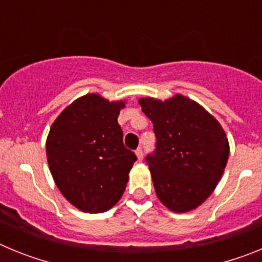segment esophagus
I'll return each mask as SVG.
<instances>
[{"mask_svg": "<svg viewBox=\"0 0 262 262\" xmlns=\"http://www.w3.org/2000/svg\"><path fill=\"white\" fill-rule=\"evenodd\" d=\"M135 154H136V157H138L139 161H142V160H143V149H142V148L139 147L138 149L135 151Z\"/></svg>", "mask_w": 262, "mask_h": 262, "instance_id": "obj_1", "label": "esophagus"}]
</instances>
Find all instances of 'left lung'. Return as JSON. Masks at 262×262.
<instances>
[{"label": "left lung", "instance_id": "1", "mask_svg": "<svg viewBox=\"0 0 262 262\" xmlns=\"http://www.w3.org/2000/svg\"><path fill=\"white\" fill-rule=\"evenodd\" d=\"M154 123L156 151L147 156L157 198L174 212L202 205L226 168L230 144L221 123L205 107L182 94L165 101L139 99Z\"/></svg>", "mask_w": 262, "mask_h": 262}]
</instances>
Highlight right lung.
<instances>
[{
    "label": "right lung",
    "instance_id": "add662e5",
    "mask_svg": "<svg viewBox=\"0 0 262 262\" xmlns=\"http://www.w3.org/2000/svg\"><path fill=\"white\" fill-rule=\"evenodd\" d=\"M124 106L126 101L85 94L51 126L46 142L51 174L66 200L81 211H107L126 189L136 156L123 145L118 124Z\"/></svg>",
    "mask_w": 262,
    "mask_h": 262
}]
</instances>
